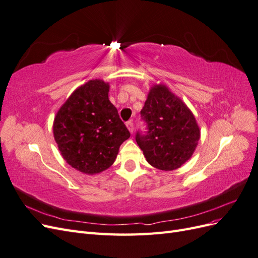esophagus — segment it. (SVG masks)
I'll list each match as a JSON object with an SVG mask.
<instances>
[{"label": "esophagus", "mask_w": 258, "mask_h": 258, "mask_svg": "<svg viewBox=\"0 0 258 258\" xmlns=\"http://www.w3.org/2000/svg\"><path fill=\"white\" fill-rule=\"evenodd\" d=\"M126 126H127V128H128V130L131 132H134V129H135V126H134V121L132 120H129V121H127L126 122Z\"/></svg>", "instance_id": "34e87169"}]
</instances>
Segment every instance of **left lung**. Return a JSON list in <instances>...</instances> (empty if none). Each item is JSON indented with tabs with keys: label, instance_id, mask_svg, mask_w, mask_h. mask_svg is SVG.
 Segmentation results:
<instances>
[{
	"label": "left lung",
	"instance_id": "1",
	"mask_svg": "<svg viewBox=\"0 0 258 258\" xmlns=\"http://www.w3.org/2000/svg\"><path fill=\"white\" fill-rule=\"evenodd\" d=\"M141 116L147 131H138L136 141L151 166L172 171L191 157L200 139L199 127L191 111L167 86L152 87Z\"/></svg>",
	"mask_w": 258,
	"mask_h": 258
}]
</instances>
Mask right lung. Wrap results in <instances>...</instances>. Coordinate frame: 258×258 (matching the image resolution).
Returning a JSON list of instances; mask_svg holds the SVG:
<instances>
[{
    "label": "right lung",
    "mask_w": 258,
    "mask_h": 258,
    "mask_svg": "<svg viewBox=\"0 0 258 258\" xmlns=\"http://www.w3.org/2000/svg\"><path fill=\"white\" fill-rule=\"evenodd\" d=\"M110 86L92 80L74 90L53 120V137L63 159L86 174L110 168L130 132L108 100Z\"/></svg>",
    "instance_id": "add662e5"
}]
</instances>
